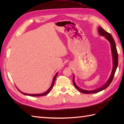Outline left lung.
<instances>
[{
  "label": "left lung",
  "mask_w": 124,
  "mask_h": 124,
  "mask_svg": "<svg viewBox=\"0 0 124 124\" xmlns=\"http://www.w3.org/2000/svg\"><path fill=\"white\" fill-rule=\"evenodd\" d=\"M99 32L100 33V35H101L103 36H104L105 37H106L108 40L109 41L110 44H111V48L112 50V57H113V69H112L111 76H110V77L107 82L103 86H102L101 87L96 89L93 91H86L79 88L76 85V84L74 81V77H73V83L75 87L78 89L79 91L81 93H83L84 94H92V93H98V92L107 88L110 85V84L112 82L113 79H114V76L115 74V72L116 71L118 65V54L117 50L116 48V46L114 38H112V36L110 35L109 33L107 32L106 30H104L101 27L99 28Z\"/></svg>",
  "instance_id": "8db88e82"
}]
</instances>
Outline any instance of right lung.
Returning a JSON list of instances; mask_svg holds the SVG:
<instances>
[{"label":"right lung","mask_w":124,"mask_h":124,"mask_svg":"<svg viewBox=\"0 0 124 124\" xmlns=\"http://www.w3.org/2000/svg\"><path fill=\"white\" fill-rule=\"evenodd\" d=\"M57 75V73H56V74L55 75V76H54V78H53V82H52V85H51V87H50L48 89V90H47L46 92H45V93H42V94H30L24 93H23V92L20 91L19 90H18H18L20 92V93H21L22 94H24V95H29V96H41L46 95H47V94H48V93L50 92V91L51 90V89L53 87L54 84L55 80V79H56V78Z\"/></svg>","instance_id":"1"}]
</instances>
